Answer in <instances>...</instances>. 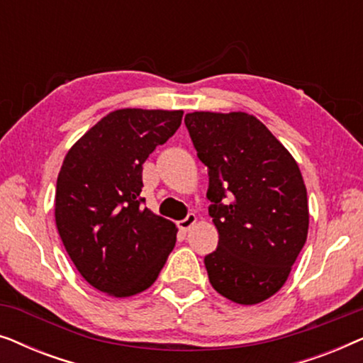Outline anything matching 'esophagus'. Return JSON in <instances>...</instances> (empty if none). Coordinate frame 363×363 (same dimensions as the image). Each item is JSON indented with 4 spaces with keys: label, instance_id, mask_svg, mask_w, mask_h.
I'll list each match as a JSON object with an SVG mask.
<instances>
[{
    "label": "esophagus",
    "instance_id": "esophagus-1",
    "mask_svg": "<svg viewBox=\"0 0 363 363\" xmlns=\"http://www.w3.org/2000/svg\"><path fill=\"white\" fill-rule=\"evenodd\" d=\"M196 225V216L195 215H188L185 220H182V221H178V228H180L182 231H190L193 226Z\"/></svg>",
    "mask_w": 363,
    "mask_h": 363
}]
</instances>
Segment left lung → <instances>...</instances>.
<instances>
[{"mask_svg":"<svg viewBox=\"0 0 363 363\" xmlns=\"http://www.w3.org/2000/svg\"><path fill=\"white\" fill-rule=\"evenodd\" d=\"M185 125L208 168V211L220 238L205 257L208 277L226 299L259 304L284 286L306 245L309 205L299 165L246 112H191Z\"/></svg>","mask_w":363,"mask_h":363,"instance_id":"8db88e82","label":"left lung"}]
</instances>
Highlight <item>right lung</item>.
Wrapping results in <instances>:
<instances>
[{
	"instance_id": "1",
	"label": "right lung",
	"mask_w": 363,
	"mask_h": 363,
	"mask_svg": "<svg viewBox=\"0 0 363 363\" xmlns=\"http://www.w3.org/2000/svg\"><path fill=\"white\" fill-rule=\"evenodd\" d=\"M183 111L118 108L64 157L54 216L69 257L92 287L130 297L150 287L177 241L170 220L142 206V165Z\"/></svg>"
}]
</instances>
